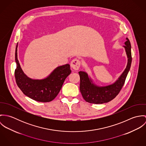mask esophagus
Masks as SVG:
<instances>
[{
    "instance_id": "1",
    "label": "esophagus",
    "mask_w": 146,
    "mask_h": 146,
    "mask_svg": "<svg viewBox=\"0 0 146 146\" xmlns=\"http://www.w3.org/2000/svg\"><path fill=\"white\" fill-rule=\"evenodd\" d=\"M81 62L78 59H74L70 63L71 67L74 70H78L80 68Z\"/></svg>"
}]
</instances>
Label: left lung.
Wrapping results in <instances>:
<instances>
[{
	"label": "left lung",
	"instance_id": "1",
	"mask_svg": "<svg viewBox=\"0 0 146 146\" xmlns=\"http://www.w3.org/2000/svg\"><path fill=\"white\" fill-rule=\"evenodd\" d=\"M126 39V41L123 47L125 48L127 57V66L124 72L114 83L100 86L93 83V80L86 72L82 71L79 72L80 79V90L86 102L94 104L107 103L115 98L119 93L125 83L132 60L130 42L127 38Z\"/></svg>",
	"mask_w": 146,
	"mask_h": 146
}]
</instances>
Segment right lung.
Listing matches in <instances>:
<instances>
[{"label": "right lung", "instance_id": "add662e5", "mask_svg": "<svg viewBox=\"0 0 146 146\" xmlns=\"http://www.w3.org/2000/svg\"><path fill=\"white\" fill-rule=\"evenodd\" d=\"M17 44L15 61L17 64L15 72L16 82L23 93L29 98L40 102L53 100L59 93L66 78L71 74L69 64L56 68L50 75L42 79H33L24 74L17 58Z\"/></svg>", "mask_w": 146, "mask_h": 146}]
</instances>
